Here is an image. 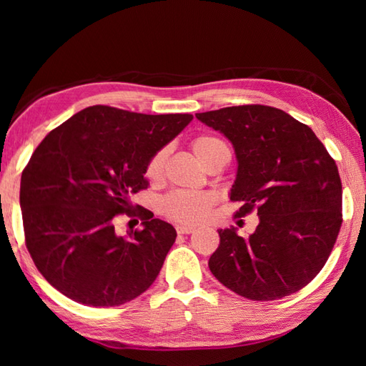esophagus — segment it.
<instances>
[{"instance_id": "1", "label": "esophagus", "mask_w": 366, "mask_h": 366, "mask_svg": "<svg viewBox=\"0 0 366 366\" xmlns=\"http://www.w3.org/2000/svg\"><path fill=\"white\" fill-rule=\"evenodd\" d=\"M177 234H192L195 231V227H187V224H181V227L176 228Z\"/></svg>"}]
</instances>
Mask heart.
Wrapping results in <instances>:
<instances>
[{"instance_id": "heart-1", "label": "heart", "mask_w": 366, "mask_h": 366, "mask_svg": "<svg viewBox=\"0 0 366 366\" xmlns=\"http://www.w3.org/2000/svg\"><path fill=\"white\" fill-rule=\"evenodd\" d=\"M192 152L195 159L204 165L207 160H211L220 154H229L228 146L220 138L214 135H201L192 142ZM165 151H160L149 160L144 171L147 181H159L165 165ZM214 204V197L207 192H173L162 198L159 209L167 219L184 223V224H197L204 222Z\"/></svg>"}]
</instances>
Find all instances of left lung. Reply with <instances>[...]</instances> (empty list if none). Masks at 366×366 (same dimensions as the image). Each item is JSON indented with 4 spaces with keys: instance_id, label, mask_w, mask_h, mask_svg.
Here are the masks:
<instances>
[{
    "instance_id": "1",
    "label": "left lung",
    "mask_w": 366,
    "mask_h": 366,
    "mask_svg": "<svg viewBox=\"0 0 366 366\" xmlns=\"http://www.w3.org/2000/svg\"><path fill=\"white\" fill-rule=\"evenodd\" d=\"M197 118L234 147L229 199L242 203L236 217H259L247 239L234 227L219 229L209 269L250 300L297 292L324 267L343 222L335 160L312 129L274 107H228Z\"/></svg>"
}]
</instances>
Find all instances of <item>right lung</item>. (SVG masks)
<instances>
[{"instance_id": "right-lung-1", "label": "right lung", "mask_w": 366, "mask_h": 366, "mask_svg": "<svg viewBox=\"0 0 366 366\" xmlns=\"http://www.w3.org/2000/svg\"><path fill=\"white\" fill-rule=\"evenodd\" d=\"M192 119L94 105L42 139L21 173L20 207L28 252L53 287L83 305L119 307L154 283L176 229L144 207L143 229L127 237L113 220L135 211L147 163Z\"/></svg>"}]
</instances>
